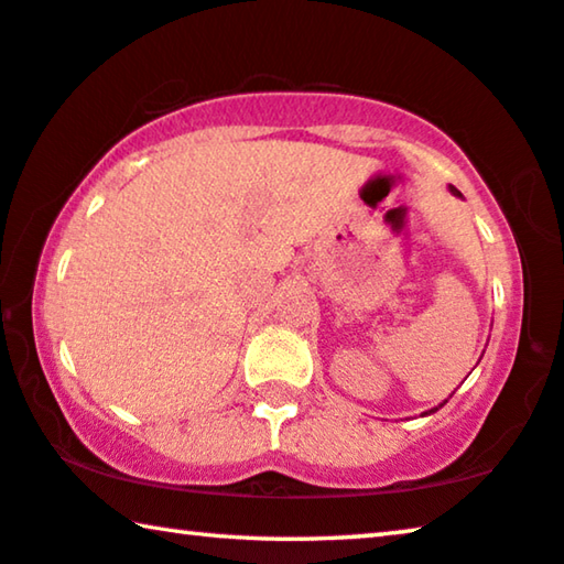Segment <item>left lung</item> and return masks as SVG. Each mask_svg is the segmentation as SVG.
<instances>
[{
	"instance_id": "1",
	"label": "left lung",
	"mask_w": 564,
	"mask_h": 564,
	"mask_svg": "<svg viewBox=\"0 0 564 564\" xmlns=\"http://www.w3.org/2000/svg\"><path fill=\"white\" fill-rule=\"evenodd\" d=\"M448 189H451V195H456V197H464V195H460V192L456 189V187H453V184H448ZM445 402H448V400H443L441 402V405L438 408H443L445 405ZM438 408H433V410H427V413H423V415H431V413H435V410H438Z\"/></svg>"
}]
</instances>
